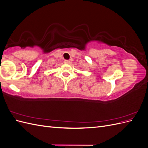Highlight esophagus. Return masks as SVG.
<instances>
[{
	"instance_id": "esophagus-1",
	"label": "esophagus",
	"mask_w": 148,
	"mask_h": 148,
	"mask_svg": "<svg viewBox=\"0 0 148 148\" xmlns=\"http://www.w3.org/2000/svg\"><path fill=\"white\" fill-rule=\"evenodd\" d=\"M64 64H70V61L68 60H64Z\"/></svg>"
}]
</instances>
